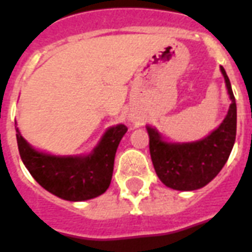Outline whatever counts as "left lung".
Listing matches in <instances>:
<instances>
[{"mask_svg": "<svg viewBox=\"0 0 252 252\" xmlns=\"http://www.w3.org/2000/svg\"><path fill=\"white\" fill-rule=\"evenodd\" d=\"M231 99L225 119L205 139L193 143H167L147 126L154 169L164 185L175 190H195L208 185L229 158L236 137V102L225 70L220 67Z\"/></svg>", "mask_w": 252, "mask_h": 252, "instance_id": "left-lung-1", "label": "left lung"}]
</instances>
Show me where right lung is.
Masks as SVG:
<instances>
[{
  "label": "right lung",
  "instance_id": "obj_1",
  "mask_svg": "<svg viewBox=\"0 0 252 252\" xmlns=\"http://www.w3.org/2000/svg\"><path fill=\"white\" fill-rule=\"evenodd\" d=\"M124 124L110 126L93 153L86 157H55L39 153L16 129L23 163L36 182L47 191L67 201H85L98 197L109 188L115 155L126 135Z\"/></svg>",
  "mask_w": 252,
  "mask_h": 252
}]
</instances>
